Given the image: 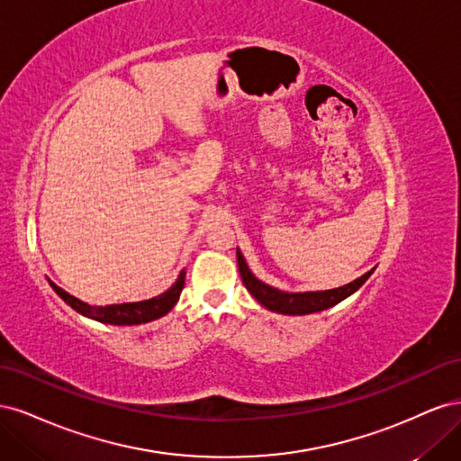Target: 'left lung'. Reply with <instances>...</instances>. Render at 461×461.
Listing matches in <instances>:
<instances>
[{"label":"left lung","instance_id":"left-lung-1","mask_svg":"<svg viewBox=\"0 0 461 461\" xmlns=\"http://www.w3.org/2000/svg\"><path fill=\"white\" fill-rule=\"evenodd\" d=\"M236 261H239V271L242 276V283L248 288L249 294H252L267 310L276 312V313H285V315H308V313L329 310V308H332V305H337L342 300H346L348 296H352L354 292L361 285H364L375 271V267H373L366 275L356 278V281L348 283L344 286H339V288H332V290L283 292V290L273 288L269 285H265L263 281H259V278H256L254 273L248 269V263H246L240 249H236Z\"/></svg>","mask_w":461,"mask_h":461}]
</instances>
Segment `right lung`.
I'll return each mask as SVG.
<instances>
[{
  "label": "right lung",
  "mask_w": 461,
  "mask_h": 461,
  "mask_svg": "<svg viewBox=\"0 0 461 461\" xmlns=\"http://www.w3.org/2000/svg\"><path fill=\"white\" fill-rule=\"evenodd\" d=\"M185 276L186 271H180L176 283L165 290L163 294L149 298L144 302H129V303H113V305H105V308H95V305H88L86 302H80L78 298L71 296L68 292H65L63 288H59L55 283L50 281L51 288L58 292V296L67 302L71 308L82 315H86L90 319L100 321V323H107V325H140V323H148V321L159 319L163 315L169 313L175 303L180 298V292L185 288Z\"/></svg>",
  "instance_id": "add662e5"
}]
</instances>
